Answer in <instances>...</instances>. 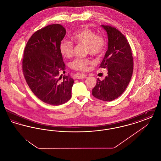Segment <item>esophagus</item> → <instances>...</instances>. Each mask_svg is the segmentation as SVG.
I'll return each mask as SVG.
<instances>
[{
    "instance_id": "obj_1",
    "label": "esophagus",
    "mask_w": 161,
    "mask_h": 161,
    "mask_svg": "<svg viewBox=\"0 0 161 161\" xmlns=\"http://www.w3.org/2000/svg\"><path fill=\"white\" fill-rule=\"evenodd\" d=\"M87 78V75H84V74H81L79 75H77V79H84V78Z\"/></svg>"
}]
</instances>
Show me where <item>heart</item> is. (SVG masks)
<instances>
[{"label":"heart","instance_id":"b5f03b06","mask_svg":"<svg viewBox=\"0 0 161 161\" xmlns=\"http://www.w3.org/2000/svg\"><path fill=\"white\" fill-rule=\"evenodd\" d=\"M70 38L76 43L85 45L86 54L93 56L100 57L106 49V43L104 38L97 36L94 31L87 28H82L74 32ZM59 50L63 57L69 58L73 55L74 45L69 41L63 40L60 43ZM92 63L90 58H76L71 62L70 67L77 70L85 71Z\"/></svg>","mask_w":161,"mask_h":161}]
</instances>
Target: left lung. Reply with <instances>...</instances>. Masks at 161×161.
I'll return each instance as SVG.
<instances>
[{"label": "left lung", "mask_w": 161, "mask_h": 161, "mask_svg": "<svg viewBox=\"0 0 161 161\" xmlns=\"http://www.w3.org/2000/svg\"><path fill=\"white\" fill-rule=\"evenodd\" d=\"M108 36V49L100 68L107 69V76L99 78L92 89L95 98L111 101L121 96L129 84L133 70V60L129 43L123 34L113 26L101 25Z\"/></svg>", "instance_id": "obj_1"}]
</instances>
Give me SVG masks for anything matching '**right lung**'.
Listing matches in <instances>:
<instances>
[{
	"instance_id": "add662e5",
	"label": "right lung",
	"mask_w": 161,
	"mask_h": 161,
	"mask_svg": "<svg viewBox=\"0 0 161 161\" xmlns=\"http://www.w3.org/2000/svg\"><path fill=\"white\" fill-rule=\"evenodd\" d=\"M65 35L61 25H47L32 34L24 50L22 70L27 84L38 98L53 106L70 99L74 83L69 75L60 76L65 64L59 45Z\"/></svg>"
}]
</instances>
